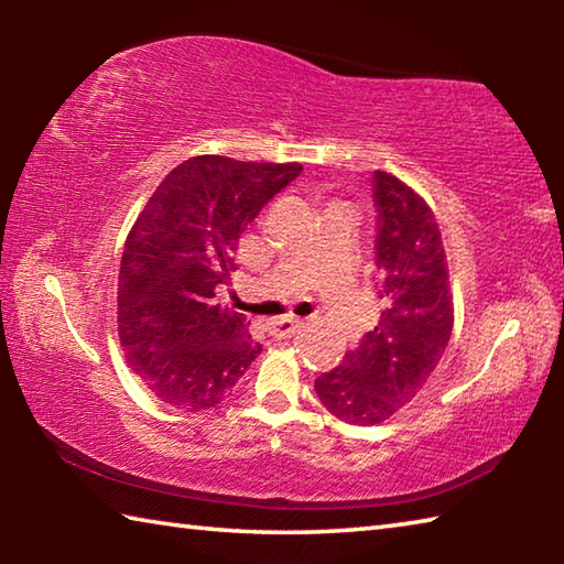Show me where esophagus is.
<instances>
[{"label":"esophagus","mask_w":564,"mask_h":564,"mask_svg":"<svg viewBox=\"0 0 564 564\" xmlns=\"http://www.w3.org/2000/svg\"><path fill=\"white\" fill-rule=\"evenodd\" d=\"M299 328H301L299 318H273V321H269V336L279 338V340L291 338Z\"/></svg>","instance_id":"esophagus-1"}]
</instances>
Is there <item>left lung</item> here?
Listing matches in <instances>:
<instances>
[{
    "label": "left lung",
    "mask_w": 564,
    "mask_h": 564,
    "mask_svg": "<svg viewBox=\"0 0 564 564\" xmlns=\"http://www.w3.org/2000/svg\"><path fill=\"white\" fill-rule=\"evenodd\" d=\"M380 321L316 378L323 408L350 425H378L427 383L453 333V293L435 216L386 171L373 176Z\"/></svg>",
    "instance_id": "left-lung-1"
}]
</instances>
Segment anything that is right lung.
<instances>
[{"label":"right lung","instance_id":"right-lung-1","mask_svg":"<svg viewBox=\"0 0 564 564\" xmlns=\"http://www.w3.org/2000/svg\"><path fill=\"white\" fill-rule=\"evenodd\" d=\"M301 164L194 156L161 181L133 224L119 271V338L131 373L161 403H221L261 352L243 313L216 301L238 238L301 176Z\"/></svg>","mask_w":564,"mask_h":564}]
</instances>
